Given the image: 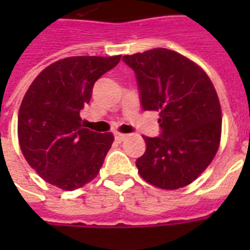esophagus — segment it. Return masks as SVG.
Returning <instances> with one entry per match:
<instances>
[{
    "label": "esophagus",
    "mask_w": 250,
    "mask_h": 250,
    "mask_svg": "<svg viewBox=\"0 0 250 250\" xmlns=\"http://www.w3.org/2000/svg\"><path fill=\"white\" fill-rule=\"evenodd\" d=\"M125 134H120V132H115V141L118 142V143H120V142H123L125 139Z\"/></svg>",
    "instance_id": "34e87169"
}]
</instances>
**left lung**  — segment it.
<instances>
[{"instance_id":"8db88e82","label":"left lung","mask_w":250,"mask_h":250,"mask_svg":"<svg viewBox=\"0 0 250 250\" xmlns=\"http://www.w3.org/2000/svg\"><path fill=\"white\" fill-rule=\"evenodd\" d=\"M136 76L143 111L159 112L161 134L143 136L136 159L148 184L175 190L191 184L213 161L221 139V105L209 76L177 52L155 48L123 56Z\"/></svg>"}]
</instances>
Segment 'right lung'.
I'll return each mask as SVG.
<instances>
[{"instance_id":"obj_1","label":"right lung","mask_w":250,"mask_h":250,"mask_svg":"<svg viewBox=\"0 0 250 250\" xmlns=\"http://www.w3.org/2000/svg\"><path fill=\"white\" fill-rule=\"evenodd\" d=\"M120 56L66 57L46 66L25 93L19 112V142L41 178L62 190L91 182L103 166L114 135L83 128L80 111L98 79Z\"/></svg>"}]
</instances>
